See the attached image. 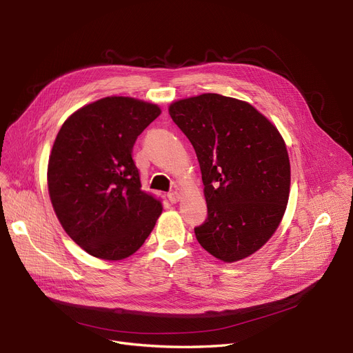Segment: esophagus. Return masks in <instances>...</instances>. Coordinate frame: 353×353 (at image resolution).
Listing matches in <instances>:
<instances>
[{"instance_id": "esophagus-1", "label": "esophagus", "mask_w": 353, "mask_h": 353, "mask_svg": "<svg viewBox=\"0 0 353 353\" xmlns=\"http://www.w3.org/2000/svg\"><path fill=\"white\" fill-rule=\"evenodd\" d=\"M167 199H169L170 203H177L180 200V194L177 192H170L169 194H167Z\"/></svg>"}]
</instances>
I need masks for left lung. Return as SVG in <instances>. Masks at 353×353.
<instances>
[{
  "label": "left lung",
  "instance_id": "8db88e82",
  "mask_svg": "<svg viewBox=\"0 0 353 353\" xmlns=\"http://www.w3.org/2000/svg\"><path fill=\"white\" fill-rule=\"evenodd\" d=\"M173 121L194 147L208 219L194 228L201 248L223 262L261 249L279 226L290 163L277 128L246 101L220 94L179 100Z\"/></svg>",
  "mask_w": 353,
  "mask_h": 353
}]
</instances>
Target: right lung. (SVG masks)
Here are the masks:
<instances>
[{"label":"right lung","instance_id":"right-lung-1","mask_svg":"<svg viewBox=\"0 0 353 353\" xmlns=\"http://www.w3.org/2000/svg\"><path fill=\"white\" fill-rule=\"evenodd\" d=\"M160 113L152 103L105 97L71 114L55 137L50 199L65 233L91 256H132L161 214L160 200L141 190L132 157L137 137Z\"/></svg>","mask_w":353,"mask_h":353}]
</instances>
